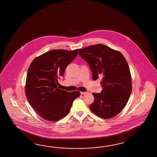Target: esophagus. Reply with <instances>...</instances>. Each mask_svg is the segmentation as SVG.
I'll use <instances>...</instances> for the list:
<instances>
[{
	"label": "esophagus",
	"mask_w": 157,
	"mask_h": 157,
	"mask_svg": "<svg viewBox=\"0 0 157 157\" xmlns=\"http://www.w3.org/2000/svg\"><path fill=\"white\" fill-rule=\"evenodd\" d=\"M81 95H84L86 93V92H84V91H81Z\"/></svg>",
	"instance_id": "obj_1"
}]
</instances>
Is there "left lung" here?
<instances>
[{
    "label": "left lung",
    "instance_id": "obj_1",
    "mask_svg": "<svg viewBox=\"0 0 157 157\" xmlns=\"http://www.w3.org/2000/svg\"><path fill=\"white\" fill-rule=\"evenodd\" d=\"M81 57L89 63L92 78L102 76L101 93H93L94 101L89 106L93 113L103 119H110L120 113L131 94L132 77L124 56L102 44L78 49Z\"/></svg>",
    "mask_w": 157,
    "mask_h": 157
}]
</instances>
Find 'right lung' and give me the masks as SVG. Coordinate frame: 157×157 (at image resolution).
Listing matches in <instances>:
<instances>
[{"label":"right lung","instance_id":"1","mask_svg":"<svg viewBox=\"0 0 157 157\" xmlns=\"http://www.w3.org/2000/svg\"><path fill=\"white\" fill-rule=\"evenodd\" d=\"M78 49L72 51L52 50L31 63L26 79V97L30 106L43 119L56 121L69 113L80 91L59 89L58 80L67 67L76 58Z\"/></svg>","mask_w":157,"mask_h":157}]
</instances>
